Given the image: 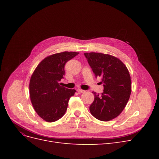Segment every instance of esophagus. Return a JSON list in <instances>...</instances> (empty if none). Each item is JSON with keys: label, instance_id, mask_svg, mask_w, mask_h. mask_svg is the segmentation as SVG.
I'll use <instances>...</instances> for the list:
<instances>
[{"label": "esophagus", "instance_id": "obj_1", "mask_svg": "<svg viewBox=\"0 0 159 159\" xmlns=\"http://www.w3.org/2000/svg\"><path fill=\"white\" fill-rule=\"evenodd\" d=\"M77 91H78L79 93H82L85 92V90H83V89H77Z\"/></svg>", "mask_w": 159, "mask_h": 159}]
</instances>
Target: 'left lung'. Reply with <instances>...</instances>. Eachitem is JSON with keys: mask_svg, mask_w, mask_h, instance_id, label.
<instances>
[{"mask_svg": "<svg viewBox=\"0 0 159 159\" xmlns=\"http://www.w3.org/2000/svg\"><path fill=\"white\" fill-rule=\"evenodd\" d=\"M96 78L101 77L103 84L102 95L94 94L89 107L93 116L102 121H108L120 115L131 93V80L127 67L117 57L102 53H84Z\"/></svg>", "mask_w": 159, "mask_h": 159, "instance_id": "obj_1", "label": "left lung"}]
</instances>
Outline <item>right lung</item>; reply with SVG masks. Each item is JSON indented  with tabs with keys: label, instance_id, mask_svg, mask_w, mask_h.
I'll return each mask as SVG.
<instances>
[{
	"label": "right lung",
	"instance_id": "1",
	"mask_svg": "<svg viewBox=\"0 0 159 159\" xmlns=\"http://www.w3.org/2000/svg\"><path fill=\"white\" fill-rule=\"evenodd\" d=\"M79 54L64 52L48 56L38 65L31 76L30 97L37 114L47 122H54L63 117L68 102L75 92L60 85L67 61Z\"/></svg>",
	"mask_w": 159,
	"mask_h": 159
}]
</instances>
